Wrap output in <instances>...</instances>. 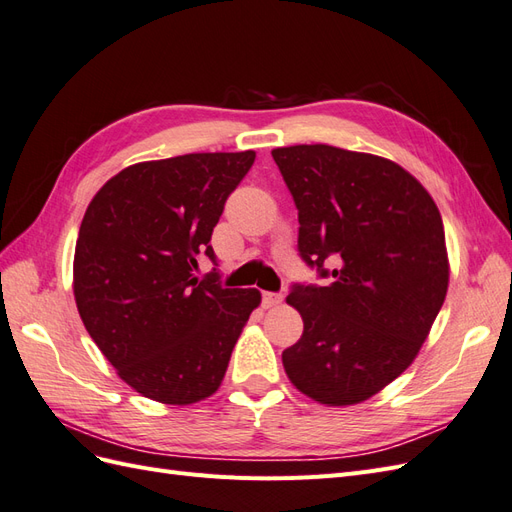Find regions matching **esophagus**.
I'll list each match as a JSON object with an SVG mask.
<instances>
[{
  "instance_id": "esophagus-1",
  "label": "esophagus",
  "mask_w": 512,
  "mask_h": 512,
  "mask_svg": "<svg viewBox=\"0 0 512 512\" xmlns=\"http://www.w3.org/2000/svg\"><path fill=\"white\" fill-rule=\"evenodd\" d=\"M282 301H284V294H280V292H262V305H265L267 309L280 305Z\"/></svg>"
}]
</instances>
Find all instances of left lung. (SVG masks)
<instances>
[{
    "mask_svg": "<svg viewBox=\"0 0 512 512\" xmlns=\"http://www.w3.org/2000/svg\"><path fill=\"white\" fill-rule=\"evenodd\" d=\"M271 156L299 209V254L331 277L292 286L303 335L284 369L320 404H361L410 367L444 303L440 211L408 170L371 153L294 145Z\"/></svg>",
    "mask_w": 512,
    "mask_h": 512,
    "instance_id": "left-lung-1",
    "label": "left lung"
}]
</instances>
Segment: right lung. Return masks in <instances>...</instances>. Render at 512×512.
<instances>
[{"label":"right lung","mask_w":512,"mask_h":512,"mask_svg":"<svg viewBox=\"0 0 512 512\" xmlns=\"http://www.w3.org/2000/svg\"><path fill=\"white\" fill-rule=\"evenodd\" d=\"M256 153H188L141 162L91 200L74 252V299L96 346L136 393L188 406L220 389L232 348L260 305L222 288L211 232Z\"/></svg>","instance_id":"1"}]
</instances>
